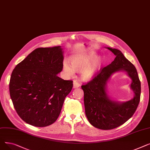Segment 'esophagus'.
<instances>
[{"instance_id":"obj_1","label":"esophagus","mask_w":150,"mask_h":150,"mask_svg":"<svg viewBox=\"0 0 150 150\" xmlns=\"http://www.w3.org/2000/svg\"><path fill=\"white\" fill-rule=\"evenodd\" d=\"M80 86H81L80 84L78 83L76 81H74V82H73V88H74V89L78 88H79Z\"/></svg>"}]
</instances>
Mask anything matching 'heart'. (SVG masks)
Listing matches in <instances>:
<instances>
[{
  "mask_svg": "<svg viewBox=\"0 0 150 150\" xmlns=\"http://www.w3.org/2000/svg\"><path fill=\"white\" fill-rule=\"evenodd\" d=\"M97 57L96 53L78 54L70 58L69 63L63 62V70L67 76H72L74 70L81 71V78L84 81H90L95 77L105 64V59Z\"/></svg>",
  "mask_w": 150,
  "mask_h": 150,
  "instance_id": "1",
  "label": "heart"
}]
</instances>
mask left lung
<instances>
[{"mask_svg":"<svg viewBox=\"0 0 150 150\" xmlns=\"http://www.w3.org/2000/svg\"><path fill=\"white\" fill-rule=\"evenodd\" d=\"M115 56L111 64L89 82L83 85L85 114L89 123L97 128L108 130L119 127L134 114L139 105L141 86L137 70L120 50L105 47ZM123 71L132 79L130 88L133 98L126 102L117 101L107 93V83L114 73Z\"/></svg>","mask_w":150,"mask_h":150,"instance_id":"1","label":"left lung"}]
</instances>
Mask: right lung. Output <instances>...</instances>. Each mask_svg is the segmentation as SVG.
Returning a JSON list of instances; mask_svg holds the SVG:
<instances>
[{
    "mask_svg": "<svg viewBox=\"0 0 150 150\" xmlns=\"http://www.w3.org/2000/svg\"><path fill=\"white\" fill-rule=\"evenodd\" d=\"M61 46L38 48L15 67L10 94L19 116L27 123L45 127L56 121L73 81L57 76L62 70Z\"/></svg>",
    "mask_w": 150,
    "mask_h": 150,
    "instance_id": "right-lung-1",
    "label": "right lung"
}]
</instances>
